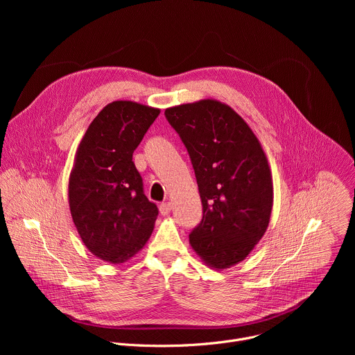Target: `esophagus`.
Listing matches in <instances>:
<instances>
[{
  "label": "esophagus",
  "mask_w": 355,
  "mask_h": 355,
  "mask_svg": "<svg viewBox=\"0 0 355 355\" xmlns=\"http://www.w3.org/2000/svg\"><path fill=\"white\" fill-rule=\"evenodd\" d=\"M171 209H173V204H171V202H163V204L160 205V212H162V215H168V214L171 212Z\"/></svg>",
  "instance_id": "1"
}]
</instances>
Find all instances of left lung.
Returning a JSON list of instances; mask_svg holds the SVG:
<instances>
[{
  "mask_svg": "<svg viewBox=\"0 0 355 355\" xmlns=\"http://www.w3.org/2000/svg\"><path fill=\"white\" fill-rule=\"evenodd\" d=\"M164 114L188 150L204 208L189 244L208 267L227 270L250 254L270 225L274 188L263 146L232 107L214 98Z\"/></svg>",
  "mask_w": 355,
  "mask_h": 355,
  "instance_id": "8db88e82",
  "label": "left lung"
}]
</instances>
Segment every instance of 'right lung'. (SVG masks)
Returning a JSON list of instances; mask_svg holds the SVG:
<instances>
[{
	"instance_id": "add662e5",
	"label": "right lung",
	"mask_w": 355,
	"mask_h": 355,
	"mask_svg": "<svg viewBox=\"0 0 355 355\" xmlns=\"http://www.w3.org/2000/svg\"><path fill=\"white\" fill-rule=\"evenodd\" d=\"M160 110L135 101H114L85 130L69 178V207L74 226L99 260L122 264L146 245L157 207L143 193L132 162Z\"/></svg>"
}]
</instances>
